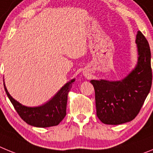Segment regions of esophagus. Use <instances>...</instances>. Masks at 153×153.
I'll list each match as a JSON object with an SVG mask.
<instances>
[{"mask_svg":"<svg viewBox=\"0 0 153 153\" xmlns=\"http://www.w3.org/2000/svg\"><path fill=\"white\" fill-rule=\"evenodd\" d=\"M86 76H87V75H86Z\"/></svg>","mask_w":153,"mask_h":153,"instance_id":"34e87169","label":"esophagus"}]
</instances>
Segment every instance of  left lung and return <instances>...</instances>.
<instances>
[{"mask_svg":"<svg viewBox=\"0 0 153 153\" xmlns=\"http://www.w3.org/2000/svg\"><path fill=\"white\" fill-rule=\"evenodd\" d=\"M138 63L134 70L119 82L91 80L95 91L97 116L105 124L118 125L138 115L152 86L151 52L144 35L138 31L136 39Z\"/></svg>","mask_w":153,"mask_h":153,"instance_id":"left-lung-1","label":"left lung"}]
</instances>
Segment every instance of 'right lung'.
Returning <instances> with one entry per match:
<instances>
[{"instance_id":"1","label":"right lung","mask_w":153,"mask_h":153,"mask_svg":"<svg viewBox=\"0 0 153 153\" xmlns=\"http://www.w3.org/2000/svg\"><path fill=\"white\" fill-rule=\"evenodd\" d=\"M75 79L67 84L59 91L56 95L44 105L36 107H28L22 105L10 95L4 86L7 95L14 107L19 116L31 126L36 127H49L58 125L66 115L68 94Z\"/></svg>"}]
</instances>
